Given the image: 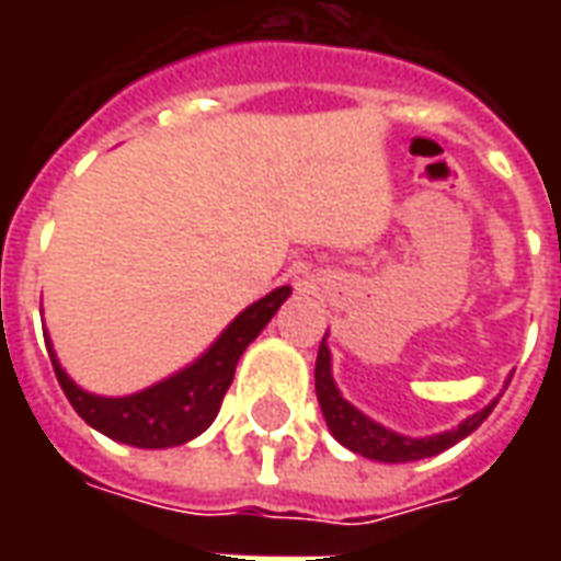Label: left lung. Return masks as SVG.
Returning <instances> with one entry per match:
<instances>
[{"label": "left lung", "mask_w": 561, "mask_h": 561, "mask_svg": "<svg viewBox=\"0 0 561 561\" xmlns=\"http://www.w3.org/2000/svg\"><path fill=\"white\" fill-rule=\"evenodd\" d=\"M316 393L318 405L324 412V421H328L330 433L336 435V442L348 447V450H354V454L378 459V462H414V459L435 457V454H442L447 447L462 442L466 435L474 433L495 409L493 402L483 412L471 414L469 421L459 423L457 430H447L442 435H430V438H405L400 433H390L381 423L369 421L366 414L357 412L352 402L342 400V393L333 385V376H330V352L324 340L318 345Z\"/></svg>", "instance_id": "left-lung-1"}]
</instances>
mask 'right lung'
I'll return each instance as SVG.
<instances>
[{
    "label": "right lung",
    "mask_w": 561,
    "mask_h": 561,
    "mask_svg": "<svg viewBox=\"0 0 561 561\" xmlns=\"http://www.w3.org/2000/svg\"><path fill=\"white\" fill-rule=\"evenodd\" d=\"M288 294H291V288L282 285L276 291H270L267 297H261L257 304H252L233 318L228 330L213 342V348L201 360H195L188 369L176 373L161 385L140 390V393L119 397V400L87 393L62 373L59 360L50 354L56 381L83 421L95 426L99 433L123 442V445H185L195 435L204 433L213 417L219 414V405L231 388L240 354L261 330L267 328V321L276 316V309L285 304ZM47 352H50V340H47Z\"/></svg>",
    "instance_id": "obj_1"
}]
</instances>
